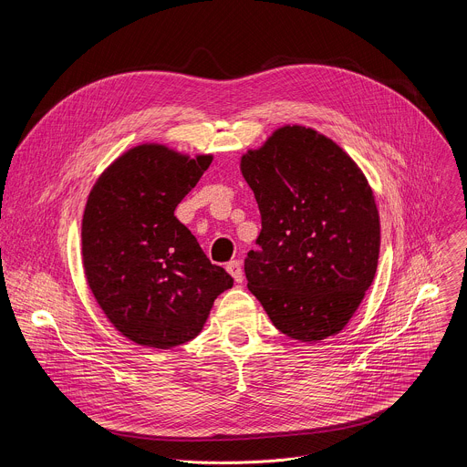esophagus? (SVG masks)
Listing matches in <instances>:
<instances>
[{
	"mask_svg": "<svg viewBox=\"0 0 467 467\" xmlns=\"http://www.w3.org/2000/svg\"><path fill=\"white\" fill-rule=\"evenodd\" d=\"M227 272L233 275V279L236 281V283H242L244 281V272H242V262L240 260H231V262H227Z\"/></svg>",
	"mask_w": 467,
	"mask_h": 467,
	"instance_id": "34e87169",
	"label": "esophagus"
}]
</instances>
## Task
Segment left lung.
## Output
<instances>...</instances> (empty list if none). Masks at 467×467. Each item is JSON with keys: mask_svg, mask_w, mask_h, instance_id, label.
Returning <instances> with one entry per match:
<instances>
[{"mask_svg": "<svg viewBox=\"0 0 467 467\" xmlns=\"http://www.w3.org/2000/svg\"><path fill=\"white\" fill-rule=\"evenodd\" d=\"M260 211L247 288L283 335L306 344L338 335L371 286L380 223L353 159L314 129L286 125L240 162Z\"/></svg>", "mask_w": 467, "mask_h": 467, "instance_id": "left-lung-1", "label": "left lung"}]
</instances>
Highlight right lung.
Masks as SVG:
<instances>
[{"label":"right lung","mask_w":467,"mask_h":467,"mask_svg":"<svg viewBox=\"0 0 467 467\" xmlns=\"http://www.w3.org/2000/svg\"><path fill=\"white\" fill-rule=\"evenodd\" d=\"M213 157L166 146L129 150L94 184L83 216V265L109 321L135 344L170 349L202 332L233 277L175 218Z\"/></svg>","instance_id":"obj_1"}]
</instances>
